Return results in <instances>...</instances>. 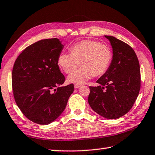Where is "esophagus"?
I'll use <instances>...</instances> for the list:
<instances>
[{"label":"esophagus","instance_id":"esophagus-1","mask_svg":"<svg viewBox=\"0 0 155 155\" xmlns=\"http://www.w3.org/2000/svg\"><path fill=\"white\" fill-rule=\"evenodd\" d=\"M81 87V84H74L75 89H78Z\"/></svg>","mask_w":155,"mask_h":155}]
</instances>
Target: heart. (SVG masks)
Here are the masks:
<instances>
[{"label":"heart","mask_w":155,"mask_h":155,"mask_svg":"<svg viewBox=\"0 0 155 155\" xmlns=\"http://www.w3.org/2000/svg\"><path fill=\"white\" fill-rule=\"evenodd\" d=\"M113 58L111 48L94 40H83L71 48V53L62 52L58 58V65L64 72L71 73L80 64L81 67L68 77V81L81 84L107 71Z\"/></svg>","instance_id":"b5f03b06"}]
</instances>
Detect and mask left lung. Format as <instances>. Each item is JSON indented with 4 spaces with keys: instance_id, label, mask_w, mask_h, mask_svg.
Segmentation results:
<instances>
[{
    "instance_id": "obj_1",
    "label": "left lung",
    "mask_w": 155,
    "mask_h": 155,
    "mask_svg": "<svg viewBox=\"0 0 155 155\" xmlns=\"http://www.w3.org/2000/svg\"><path fill=\"white\" fill-rule=\"evenodd\" d=\"M113 50V58L105 73L89 87L88 102L94 111L107 119H117L130 110L140 89V70L134 50L113 36L105 35Z\"/></svg>"
}]
</instances>
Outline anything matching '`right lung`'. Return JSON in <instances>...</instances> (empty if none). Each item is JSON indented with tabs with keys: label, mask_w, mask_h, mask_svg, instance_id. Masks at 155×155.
I'll list each match as a JSON object with an SVG mask.
<instances>
[{
	"label": "right lung",
	"mask_w": 155,
	"mask_h": 155,
	"mask_svg": "<svg viewBox=\"0 0 155 155\" xmlns=\"http://www.w3.org/2000/svg\"><path fill=\"white\" fill-rule=\"evenodd\" d=\"M64 48L58 39H45L27 47L17 57L12 72L15 102L31 122L47 125L64 110L74 84L65 81L58 65Z\"/></svg>",
	"instance_id": "add662e5"
}]
</instances>
